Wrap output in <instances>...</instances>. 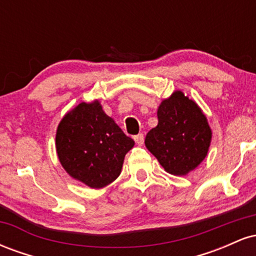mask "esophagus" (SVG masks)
<instances>
[{
    "label": "esophagus",
    "mask_w": 256,
    "mask_h": 256,
    "mask_svg": "<svg viewBox=\"0 0 256 256\" xmlns=\"http://www.w3.org/2000/svg\"><path fill=\"white\" fill-rule=\"evenodd\" d=\"M134 142H136L137 146H143V143H144V134H137V136L134 137Z\"/></svg>",
    "instance_id": "34e87169"
}]
</instances>
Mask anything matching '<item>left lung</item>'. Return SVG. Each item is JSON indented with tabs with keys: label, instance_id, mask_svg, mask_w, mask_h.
I'll use <instances>...</instances> for the list:
<instances>
[{
	"label": "left lung",
	"instance_id": "8db88e82",
	"mask_svg": "<svg viewBox=\"0 0 256 256\" xmlns=\"http://www.w3.org/2000/svg\"><path fill=\"white\" fill-rule=\"evenodd\" d=\"M158 125L146 134V146L165 171L186 176L207 156L212 130L198 104L176 90L158 108Z\"/></svg>",
	"mask_w": 256,
	"mask_h": 256
}]
</instances>
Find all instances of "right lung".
Listing matches in <instances>:
<instances>
[{
	"label": "right lung",
	"mask_w": 256,
	"mask_h": 256,
	"mask_svg": "<svg viewBox=\"0 0 256 256\" xmlns=\"http://www.w3.org/2000/svg\"><path fill=\"white\" fill-rule=\"evenodd\" d=\"M55 146L64 171L92 189H101L119 177L134 142L104 113L98 100H94L64 114Z\"/></svg>",
	"instance_id": "right-lung-1"
}]
</instances>
